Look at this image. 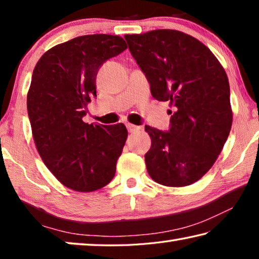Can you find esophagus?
Returning a JSON list of instances; mask_svg holds the SVG:
<instances>
[{
  "mask_svg": "<svg viewBox=\"0 0 259 259\" xmlns=\"http://www.w3.org/2000/svg\"><path fill=\"white\" fill-rule=\"evenodd\" d=\"M126 128H128V131H129V133H131V134H135V133H137V131L140 130V126L135 125V124H131V123L126 124Z\"/></svg>",
  "mask_w": 259,
  "mask_h": 259,
  "instance_id": "obj_1",
  "label": "esophagus"
}]
</instances>
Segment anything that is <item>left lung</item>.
<instances>
[{"instance_id": "obj_1", "label": "left lung", "mask_w": 259, "mask_h": 259, "mask_svg": "<svg viewBox=\"0 0 259 259\" xmlns=\"http://www.w3.org/2000/svg\"><path fill=\"white\" fill-rule=\"evenodd\" d=\"M124 38L153 97L174 107L169 131L145 125L152 140L145 154L148 175L164 186L191 185L209 171L230 135L233 113L225 69L209 48L179 30Z\"/></svg>"}]
</instances>
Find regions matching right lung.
<instances>
[{
	"instance_id": "1",
	"label": "right lung",
	"mask_w": 259,
	"mask_h": 259,
	"mask_svg": "<svg viewBox=\"0 0 259 259\" xmlns=\"http://www.w3.org/2000/svg\"><path fill=\"white\" fill-rule=\"evenodd\" d=\"M126 48L117 35H83L48 50L33 71L27 111L35 145L47 168L71 190L97 191L115 175L125 125L88 124L82 117L97 96L99 67Z\"/></svg>"
}]
</instances>
